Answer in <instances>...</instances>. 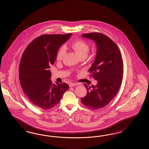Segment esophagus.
Instances as JSON below:
<instances>
[{
    "mask_svg": "<svg viewBox=\"0 0 149 149\" xmlns=\"http://www.w3.org/2000/svg\"><path fill=\"white\" fill-rule=\"evenodd\" d=\"M77 84H75V83H70L69 84L70 87H73V86H77Z\"/></svg>",
    "mask_w": 149,
    "mask_h": 149,
    "instance_id": "esophagus-1",
    "label": "esophagus"
}]
</instances>
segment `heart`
Returning <instances> with one entry per match:
<instances>
[{
	"label": "heart",
	"mask_w": 149,
	"mask_h": 149,
	"mask_svg": "<svg viewBox=\"0 0 149 149\" xmlns=\"http://www.w3.org/2000/svg\"><path fill=\"white\" fill-rule=\"evenodd\" d=\"M71 47L78 54L79 57H86L90 51V47L86 41L81 39H78L73 41L71 44ZM67 49L65 46H61L57 53L56 59L58 61H61L66 54Z\"/></svg>",
	"instance_id": "1"
}]
</instances>
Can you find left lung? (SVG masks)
<instances>
[{
    "mask_svg": "<svg viewBox=\"0 0 149 149\" xmlns=\"http://www.w3.org/2000/svg\"><path fill=\"white\" fill-rule=\"evenodd\" d=\"M82 36L95 41L97 45L96 57L88 71L98 82L96 86L84 84L87 92L81 103L97 110L107 105L117 95L122 84L123 59L117 45L103 34L90 33Z\"/></svg>",
    "mask_w": 149,
    "mask_h": 149,
    "instance_id": "left-lung-1",
    "label": "left lung"
}]
</instances>
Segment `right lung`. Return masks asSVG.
Here are the masks:
<instances>
[{"label":"right lung","instance_id":"1","mask_svg":"<svg viewBox=\"0 0 149 149\" xmlns=\"http://www.w3.org/2000/svg\"><path fill=\"white\" fill-rule=\"evenodd\" d=\"M72 35L44 34L27 46L19 65V79L30 101L43 110L54 107L69 89L68 84L50 80V65L54 64L59 47Z\"/></svg>","mask_w":149,"mask_h":149}]
</instances>
